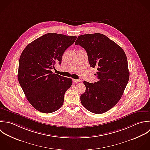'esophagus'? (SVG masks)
Masks as SVG:
<instances>
[{"instance_id":"1","label":"esophagus","mask_w":150,"mask_h":150,"mask_svg":"<svg viewBox=\"0 0 150 150\" xmlns=\"http://www.w3.org/2000/svg\"><path fill=\"white\" fill-rule=\"evenodd\" d=\"M81 82L80 79H73V82L74 83H78V82Z\"/></svg>"}]
</instances>
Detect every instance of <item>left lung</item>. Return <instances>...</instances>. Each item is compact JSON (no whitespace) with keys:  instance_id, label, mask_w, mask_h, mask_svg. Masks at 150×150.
<instances>
[{"instance_id":"left-lung-1","label":"left lung","mask_w":150,"mask_h":150,"mask_svg":"<svg viewBox=\"0 0 150 150\" xmlns=\"http://www.w3.org/2000/svg\"><path fill=\"white\" fill-rule=\"evenodd\" d=\"M75 44L86 50L90 66L98 70L97 82H83L86 90L81 95V103L92 113H103L120 100L128 83L126 54L115 42L100 33L79 35Z\"/></svg>"}]
</instances>
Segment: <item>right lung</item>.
I'll use <instances>...</instances> for the list:
<instances>
[{
  "label": "right lung",
  "mask_w": 150,
  "mask_h": 150,
  "mask_svg": "<svg viewBox=\"0 0 150 150\" xmlns=\"http://www.w3.org/2000/svg\"><path fill=\"white\" fill-rule=\"evenodd\" d=\"M76 36L47 33L28 44L18 63V80L27 100L38 111L50 113L64 103V95L72 83L71 78L53 74L55 63L61 64L65 51Z\"/></svg>",
  "instance_id": "obj_1"
}]
</instances>
